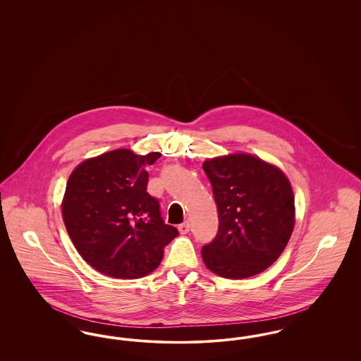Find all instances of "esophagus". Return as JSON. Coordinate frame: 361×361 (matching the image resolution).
I'll return each mask as SVG.
<instances>
[{
  "label": "esophagus",
  "instance_id": "34e87169",
  "mask_svg": "<svg viewBox=\"0 0 361 361\" xmlns=\"http://www.w3.org/2000/svg\"><path fill=\"white\" fill-rule=\"evenodd\" d=\"M189 230H190V224H189V221H185L184 224H181L178 226V231H180L181 234H187V233H189Z\"/></svg>",
  "mask_w": 361,
  "mask_h": 361
}]
</instances>
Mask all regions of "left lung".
<instances>
[{
    "label": "left lung",
    "instance_id": "8db88e82",
    "mask_svg": "<svg viewBox=\"0 0 361 361\" xmlns=\"http://www.w3.org/2000/svg\"><path fill=\"white\" fill-rule=\"evenodd\" d=\"M203 169L219 228L202 249L207 268L227 279L257 275L286 249L295 224L291 184L279 168L250 154L207 159Z\"/></svg>",
    "mask_w": 361,
    "mask_h": 361
}]
</instances>
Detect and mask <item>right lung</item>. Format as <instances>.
<instances>
[{
	"label": "right lung",
	"mask_w": 361,
	"mask_h": 361,
	"mask_svg": "<svg viewBox=\"0 0 361 361\" xmlns=\"http://www.w3.org/2000/svg\"><path fill=\"white\" fill-rule=\"evenodd\" d=\"M159 157L118 149L86 159L70 174L63 222L81 257L104 275H149L164 257V247L178 235L164 222L159 202L146 192V166Z\"/></svg>",
	"instance_id": "right-lung-1"
}]
</instances>
